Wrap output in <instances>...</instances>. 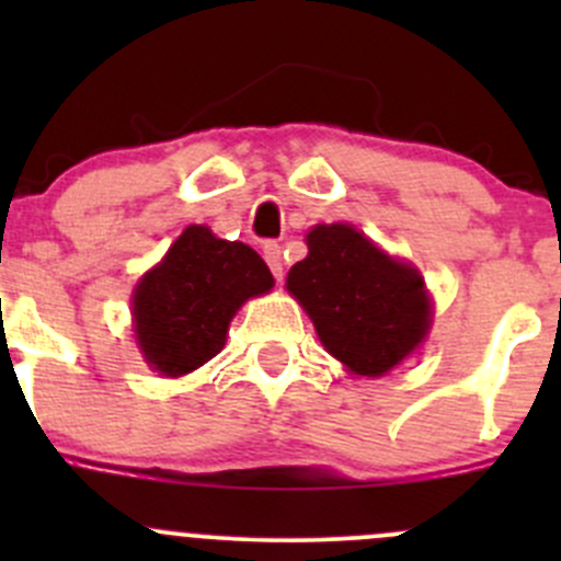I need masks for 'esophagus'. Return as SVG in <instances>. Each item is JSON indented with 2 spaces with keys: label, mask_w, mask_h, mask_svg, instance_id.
I'll use <instances>...</instances> for the list:
<instances>
[{
  "label": "esophagus",
  "mask_w": 561,
  "mask_h": 561,
  "mask_svg": "<svg viewBox=\"0 0 561 561\" xmlns=\"http://www.w3.org/2000/svg\"><path fill=\"white\" fill-rule=\"evenodd\" d=\"M263 257H265V263H268L274 279L282 282V274H285V257H282V247L276 244V241H265Z\"/></svg>",
  "instance_id": "esophagus-1"
}]
</instances>
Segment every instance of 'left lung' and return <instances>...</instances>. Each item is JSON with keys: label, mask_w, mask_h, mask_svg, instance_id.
I'll return each mask as SVG.
<instances>
[{"label": "left lung", "mask_w": 561, "mask_h": 561, "mask_svg": "<svg viewBox=\"0 0 561 561\" xmlns=\"http://www.w3.org/2000/svg\"><path fill=\"white\" fill-rule=\"evenodd\" d=\"M287 290L312 317L317 336L350 371L380 377L423 342L432 322L423 279L350 225H317Z\"/></svg>", "instance_id": "left-lung-1"}]
</instances>
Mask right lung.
<instances>
[{"mask_svg":"<svg viewBox=\"0 0 561 561\" xmlns=\"http://www.w3.org/2000/svg\"><path fill=\"white\" fill-rule=\"evenodd\" d=\"M271 285L274 276L252 247L190 225L135 287V333L151 369L181 377L211 360L241 304Z\"/></svg>","mask_w":561,"mask_h":561,"instance_id":"add662e5","label":"right lung"}]
</instances>
